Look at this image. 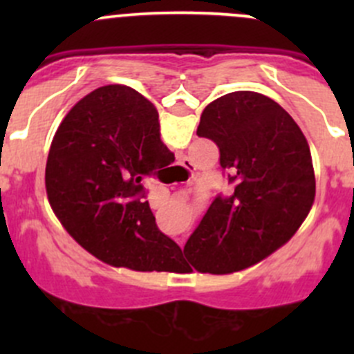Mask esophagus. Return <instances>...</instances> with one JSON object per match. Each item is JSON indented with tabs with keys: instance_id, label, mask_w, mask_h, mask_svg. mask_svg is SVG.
Returning a JSON list of instances; mask_svg holds the SVG:
<instances>
[{
	"instance_id": "1",
	"label": "esophagus",
	"mask_w": 354,
	"mask_h": 354,
	"mask_svg": "<svg viewBox=\"0 0 354 354\" xmlns=\"http://www.w3.org/2000/svg\"><path fill=\"white\" fill-rule=\"evenodd\" d=\"M185 162H188V160L185 159L181 164H185ZM192 183H194V180H188V185H192ZM176 243L180 245V246H183V245H185V236H178V238H176Z\"/></svg>"
}]
</instances>
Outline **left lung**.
<instances>
[{"label":"left lung","mask_w":354,"mask_h":354,"mask_svg":"<svg viewBox=\"0 0 354 354\" xmlns=\"http://www.w3.org/2000/svg\"><path fill=\"white\" fill-rule=\"evenodd\" d=\"M197 135L219 147L234 192L210 203L183 253L198 272H236L286 245L308 216L315 200L310 145L288 111L250 91L210 102Z\"/></svg>","instance_id":"obj_1"}]
</instances>
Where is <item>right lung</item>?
<instances>
[{
  "label": "right lung",
  "mask_w": 354,
  "mask_h": 354,
  "mask_svg": "<svg viewBox=\"0 0 354 354\" xmlns=\"http://www.w3.org/2000/svg\"><path fill=\"white\" fill-rule=\"evenodd\" d=\"M174 154L162 144L159 114L127 85H104L73 106L46 162V194L78 245L113 267L174 272L181 248L160 233L142 181Z\"/></svg>",
  "instance_id": "obj_1"
}]
</instances>
